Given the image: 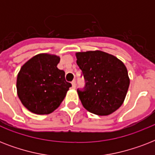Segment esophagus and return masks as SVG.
<instances>
[{"label":"esophagus","instance_id":"obj_1","mask_svg":"<svg viewBox=\"0 0 155 155\" xmlns=\"http://www.w3.org/2000/svg\"><path fill=\"white\" fill-rule=\"evenodd\" d=\"M71 85H72V88H75V85H76L75 80H73L72 82H71Z\"/></svg>","mask_w":155,"mask_h":155}]
</instances>
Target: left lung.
<instances>
[{"instance_id": "obj_1", "label": "left lung", "mask_w": 155, "mask_h": 155, "mask_svg": "<svg viewBox=\"0 0 155 155\" xmlns=\"http://www.w3.org/2000/svg\"><path fill=\"white\" fill-rule=\"evenodd\" d=\"M84 87L78 88L81 103L90 113L108 115L120 107L130 86L125 64L101 51L76 53Z\"/></svg>"}]
</instances>
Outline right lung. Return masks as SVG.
<instances>
[{"label":"right lung","mask_w":155,"mask_h":155,"mask_svg":"<svg viewBox=\"0 0 155 155\" xmlns=\"http://www.w3.org/2000/svg\"><path fill=\"white\" fill-rule=\"evenodd\" d=\"M59 57L48 54L34 56L21 67L17 79L19 99L28 110L36 114H49L66 97L71 83L64 71L57 68Z\"/></svg>","instance_id":"add662e5"}]
</instances>
